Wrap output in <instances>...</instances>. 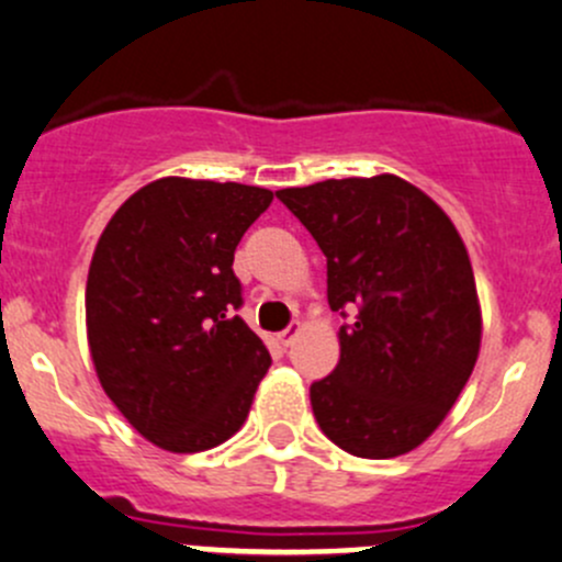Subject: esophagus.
Wrapping results in <instances>:
<instances>
[{"label": "esophagus", "instance_id": "obj_1", "mask_svg": "<svg viewBox=\"0 0 562 562\" xmlns=\"http://www.w3.org/2000/svg\"><path fill=\"white\" fill-rule=\"evenodd\" d=\"M296 334H299V323H291V326L282 328V331L277 334V339H280V342L285 345V348H288V345H291L293 339H296Z\"/></svg>", "mask_w": 562, "mask_h": 562}]
</instances>
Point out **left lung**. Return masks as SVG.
<instances>
[{
    "mask_svg": "<svg viewBox=\"0 0 562 562\" xmlns=\"http://www.w3.org/2000/svg\"><path fill=\"white\" fill-rule=\"evenodd\" d=\"M326 255L339 364L310 386L315 422L364 459L407 454L462 394L481 342L468 249L443 209L400 176L277 192Z\"/></svg>",
    "mask_w": 562,
    "mask_h": 562,
    "instance_id": "8db88e82",
    "label": "left lung"
}]
</instances>
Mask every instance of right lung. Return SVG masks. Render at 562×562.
Here are the masks:
<instances>
[{"label": "right lung", "mask_w": 562, "mask_h": 562, "mask_svg": "<svg viewBox=\"0 0 562 562\" xmlns=\"http://www.w3.org/2000/svg\"><path fill=\"white\" fill-rule=\"evenodd\" d=\"M271 190L157 179L119 206L94 249L87 331L94 370L122 416L160 449H214L245 424L271 364L236 315L234 252Z\"/></svg>", "instance_id": "right-lung-1"}]
</instances>
